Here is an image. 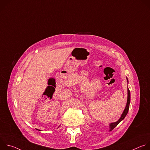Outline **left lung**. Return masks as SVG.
Listing matches in <instances>:
<instances>
[{"mask_svg":"<svg viewBox=\"0 0 150 150\" xmlns=\"http://www.w3.org/2000/svg\"><path fill=\"white\" fill-rule=\"evenodd\" d=\"M127 79V82H128V79L127 78H126ZM130 101H131V94H130V91L129 90V88H128L127 87V103H126V107H125V110H123V112L122 113L120 119L117 121V122H113V123H111L109 126H110V131H112L114 128L122 120L125 119V116H126L127 112H128V110H129V104H130Z\"/></svg>","mask_w":150,"mask_h":150,"instance_id":"left-lung-1","label":"left lung"}]
</instances>
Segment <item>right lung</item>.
Instances as JSON below:
<instances>
[{
    "label": "right lung",
    "mask_w": 150,
    "mask_h": 150,
    "mask_svg": "<svg viewBox=\"0 0 150 150\" xmlns=\"http://www.w3.org/2000/svg\"><path fill=\"white\" fill-rule=\"evenodd\" d=\"M37 130H38V129H37ZM38 131H40V130H38Z\"/></svg>",
    "instance_id": "right-lung-1"
}]
</instances>
